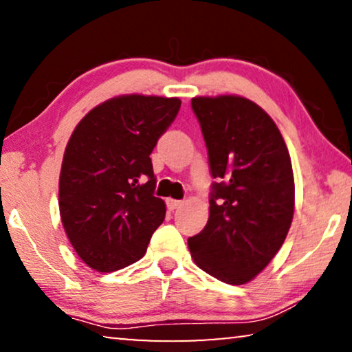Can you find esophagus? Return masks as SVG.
<instances>
[{
	"instance_id": "obj_1",
	"label": "esophagus",
	"mask_w": 352,
	"mask_h": 352,
	"mask_svg": "<svg viewBox=\"0 0 352 352\" xmlns=\"http://www.w3.org/2000/svg\"><path fill=\"white\" fill-rule=\"evenodd\" d=\"M166 206H168V210H176V208H179V206H182V200H175V199H168L166 200Z\"/></svg>"
}]
</instances>
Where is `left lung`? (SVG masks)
<instances>
[{"instance_id": "8db88e82", "label": "left lung", "mask_w": 352, "mask_h": 352, "mask_svg": "<svg viewBox=\"0 0 352 352\" xmlns=\"http://www.w3.org/2000/svg\"><path fill=\"white\" fill-rule=\"evenodd\" d=\"M213 184L208 223L187 240L201 271L230 285L253 280L285 242L295 211L287 144L274 120L242 96L192 99Z\"/></svg>"}]
</instances>
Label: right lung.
<instances>
[{
	"label": "right lung",
	"mask_w": 352,
	"mask_h": 352,
	"mask_svg": "<svg viewBox=\"0 0 352 352\" xmlns=\"http://www.w3.org/2000/svg\"><path fill=\"white\" fill-rule=\"evenodd\" d=\"M181 99L123 94L96 105L67 142L59 211L81 261L118 271L146 254L163 223L165 201L153 195L151 153L176 118Z\"/></svg>",
	"instance_id": "obj_1"
}]
</instances>
